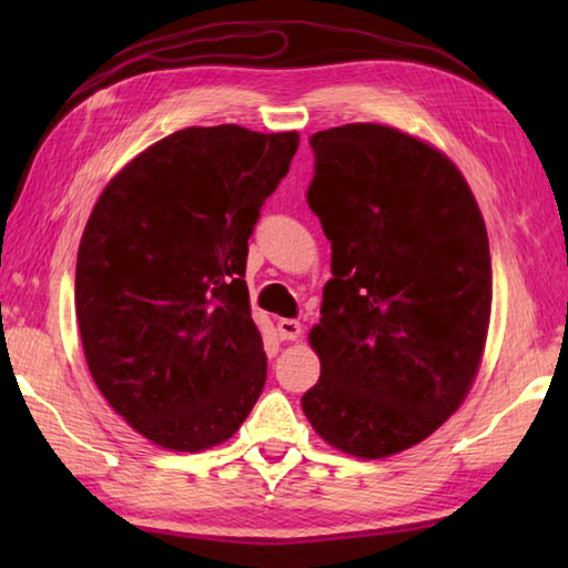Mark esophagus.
<instances>
[{
    "instance_id": "34e87169",
    "label": "esophagus",
    "mask_w": 568,
    "mask_h": 568,
    "mask_svg": "<svg viewBox=\"0 0 568 568\" xmlns=\"http://www.w3.org/2000/svg\"><path fill=\"white\" fill-rule=\"evenodd\" d=\"M277 333H281V341H297L303 335V325L293 318L277 321Z\"/></svg>"
}]
</instances>
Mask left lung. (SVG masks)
<instances>
[{
  "label": "left lung",
  "mask_w": 568,
  "mask_h": 568,
  "mask_svg": "<svg viewBox=\"0 0 568 568\" xmlns=\"http://www.w3.org/2000/svg\"><path fill=\"white\" fill-rule=\"evenodd\" d=\"M305 192L331 240L311 345V426L358 458L420 444L464 403L491 318V253L468 182L444 152L386 124L311 138Z\"/></svg>",
  "instance_id": "1"
}]
</instances>
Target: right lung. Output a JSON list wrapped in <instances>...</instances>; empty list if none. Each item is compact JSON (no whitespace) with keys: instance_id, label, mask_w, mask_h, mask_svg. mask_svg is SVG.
<instances>
[{"instance_id":"obj_1","label":"right lung","mask_w":568,"mask_h":568,"mask_svg":"<svg viewBox=\"0 0 568 568\" xmlns=\"http://www.w3.org/2000/svg\"><path fill=\"white\" fill-rule=\"evenodd\" d=\"M297 132L168 134L94 205L77 253L82 348L110 406L152 444L203 450L243 426L267 358L250 315L247 240Z\"/></svg>"}]
</instances>
